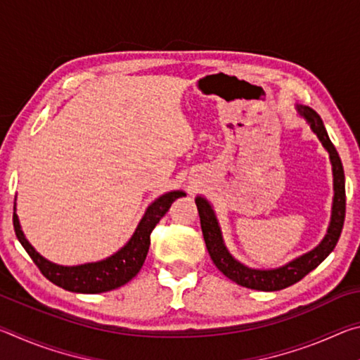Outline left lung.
I'll list each match as a JSON object with an SVG mask.
<instances>
[{
  "mask_svg": "<svg viewBox=\"0 0 360 360\" xmlns=\"http://www.w3.org/2000/svg\"><path fill=\"white\" fill-rule=\"evenodd\" d=\"M297 111L302 117L308 122L311 130L319 138V141L324 146L328 152L332 163V173H333V203H332V217L330 224H328L327 235L324 240L316 246L313 251L300 255L295 260L289 262L279 268H273V270H255V268H249L243 265L241 262L233 259V255L229 252L225 248V243L222 238V231L219 227L217 217L214 214L211 203L203 197L195 198L197 203L198 214H200V224H202L203 238L206 243V249L211 255L214 265L221 270L225 276L231 281L243 285L248 289L255 290H281L289 288V285L300 281L302 278L308 275L309 271L314 270L322 260H324L328 254L333 251L337 246L338 238L343 230L345 224V214H346V191H345V172L343 165H341L340 155L335 146L332 144L330 138H328L326 127L322 124V119L319 114L309 106L297 105Z\"/></svg>",
  "mask_w": 360,
  "mask_h": 360,
  "instance_id": "8db88e82",
  "label": "left lung"
}]
</instances>
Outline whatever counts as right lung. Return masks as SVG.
Segmentation results:
<instances>
[{"label": "right lung", "instance_id": "1", "mask_svg": "<svg viewBox=\"0 0 360 360\" xmlns=\"http://www.w3.org/2000/svg\"><path fill=\"white\" fill-rule=\"evenodd\" d=\"M184 192L174 191L168 192L162 197H158L148 210H146L141 222L138 224L135 233L127 245L112 254L111 257L100 262H92V264H84L76 266H63L49 262L47 259L39 255L34 251V248L30 245L28 240L23 235L20 229L19 217L15 214L14 206V230L20 245L28 252L30 257L34 262V265L39 268V271L44 275L49 281L53 283L58 288L70 292H79V294H100V292H108L117 289L130 281V279L138 275L146 260V255L149 251L150 245V233L154 230L158 221L167 214L169 206L178 200L184 197Z\"/></svg>", "mask_w": 360, "mask_h": 360}]
</instances>
